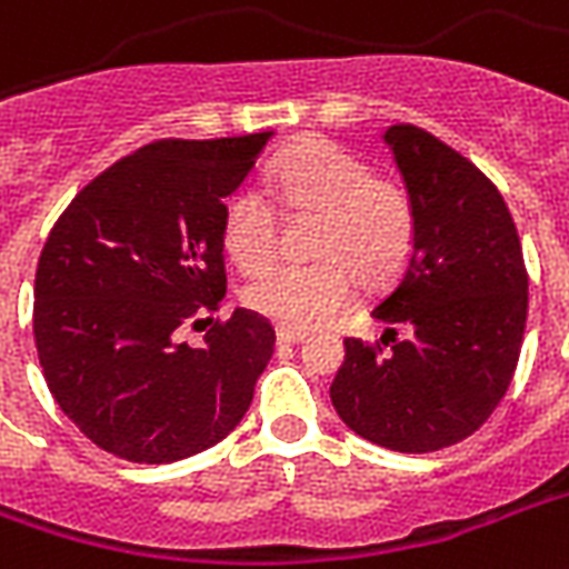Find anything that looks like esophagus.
Instances as JSON below:
<instances>
[{"label":"esophagus","instance_id":"esophagus-1","mask_svg":"<svg viewBox=\"0 0 569 569\" xmlns=\"http://www.w3.org/2000/svg\"><path fill=\"white\" fill-rule=\"evenodd\" d=\"M307 333L303 331H295V328H277V342L280 346H295V342H303Z\"/></svg>","mask_w":569,"mask_h":569}]
</instances>
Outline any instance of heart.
I'll return each mask as SVG.
<instances>
[{"label": "heart", "instance_id": "heart-1", "mask_svg": "<svg viewBox=\"0 0 569 569\" xmlns=\"http://www.w3.org/2000/svg\"><path fill=\"white\" fill-rule=\"evenodd\" d=\"M268 193L289 211L322 214L316 266H274L244 289L253 313L310 331L340 316L358 276L381 283L400 271L415 238V208L393 181L376 179L363 158L328 140H301L268 169ZM223 247L244 271L266 268L277 253V214L259 190L241 188L223 208Z\"/></svg>", "mask_w": 569, "mask_h": 569}]
</instances>
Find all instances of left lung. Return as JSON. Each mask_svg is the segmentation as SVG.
<instances>
[{
  "instance_id": "obj_1",
  "label": "left lung",
  "mask_w": 569,
  "mask_h": 569,
  "mask_svg": "<svg viewBox=\"0 0 569 569\" xmlns=\"http://www.w3.org/2000/svg\"><path fill=\"white\" fill-rule=\"evenodd\" d=\"M385 142L415 208V238L372 307L388 325V352L346 340L331 402L361 439L432 453L483 427L510 388L528 316L526 259L505 199L471 160L415 124H393Z\"/></svg>"
}]
</instances>
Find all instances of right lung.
Segmentation results:
<instances>
[{
    "label": "right lung",
    "mask_w": 569,
    "mask_h": 569,
    "mask_svg": "<svg viewBox=\"0 0 569 569\" xmlns=\"http://www.w3.org/2000/svg\"><path fill=\"white\" fill-rule=\"evenodd\" d=\"M268 133L160 140L73 197L34 271V346L73 427L128 462H176L223 441L274 355V328L236 310L202 346L179 325L227 295L223 199Z\"/></svg>",
    "instance_id": "obj_1"
}]
</instances>
